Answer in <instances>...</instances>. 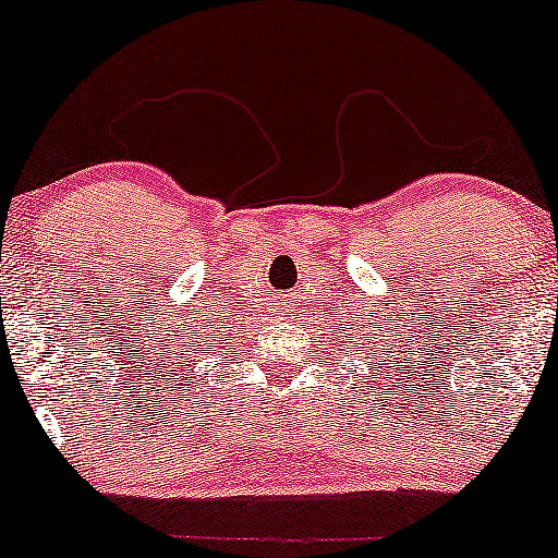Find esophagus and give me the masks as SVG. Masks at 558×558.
Wrapping results in <instances>:
<instances>
[{"label":"esophagus","mask_w":558,"mask_h":558,"mask_svg":"<svg viewBox=\"0 0 558 558\" xmlns=\"http://www.w3.org/2000/svg\"><path fill=\"white\" fill-rule=\"evenodd\" d=\"M277 315H281V318H298V313H294V307H292V302L287 300V298H281V300H277Z\"/></svg>","instance_id":"34e87169"}]
</instances>
